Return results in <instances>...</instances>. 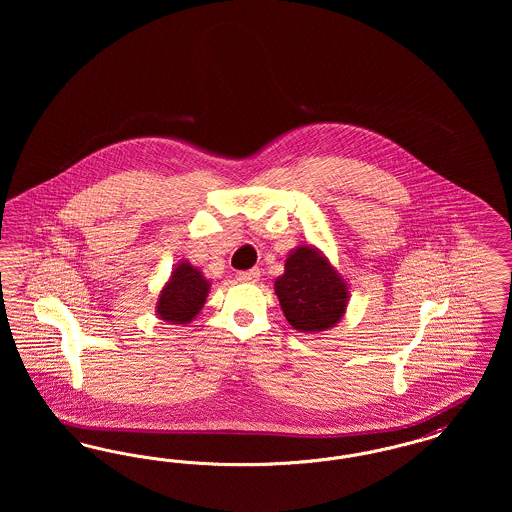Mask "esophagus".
<instances>
[{
  "instance_id": "esophagus-1",
  "label": "esophagus",
  "mask_w": 512,
  "mask_h": 512,
  "mask_svg": "<svg viewBox=\"0 0 512 512\" xmlns=\"http://www.w3.org/2000/svg\"><path fill=\"white\" fill-rule=\"evenodd\" d=\"M259 278H261V270L259 268H249V270H244V272H238V280L240 282L255 284V282H259Z\"/></svg>"
}]
</instances>
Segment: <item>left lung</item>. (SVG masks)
Returning <instances> with one entry per match:
<instances>
[{
	"label": "left lung",
	"instance_id": "1",
	"mask_svg": "<svg viewBox=\"0 0 512 512\" xmlns=\"http://www.w3.org/2000/svg\"><path fill=\"white\" fill-rule=\"evenodd\" d=\"M284 317L303 334L334 328L349 305V284L315 245H297L274 280Z\"/></svg>",
	"mask_w": 512,
	"mask_h": 512
}]
</instances>
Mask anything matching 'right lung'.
<instances>
[{
	"label": "right lung",
	"mask_w": 512,
	"mask_h": 512,
	"mask_svg": "<svg viewBox=\"0 0 512 512\" xmlns=\"http://www.w3.org/2000/svg\"><path fill=\"white\" fill-rule=\"evenodd\" d=\"M211 292V280H207L201 268L194 267L188 261H180L172 268L169 280L159 292L155 303V315L159 320L171 324H188L192 322Z\"/></svg>",
	"instance_id": "right-lung-1"
}]
</instances>
